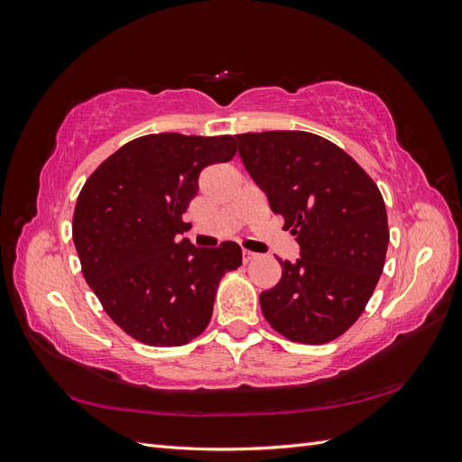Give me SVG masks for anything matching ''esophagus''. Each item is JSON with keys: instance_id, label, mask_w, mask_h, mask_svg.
Masks as SVG:
<instances>
[{"instance_id": "1", "label": "esophagus", "mask_w": 462, "mask_h": 462, "mask_svg": "<svg viewBox=\"0 0 462 462\" xmlns=\"http://www.w3.org/2000/svg\"><path fill=\"white\" fill-rule=\"evenodd\" d=\"M254 258H256L254 253H250V250H243V262L245 263H248L250 260H254Z\"/></svg>"}]
</instances>
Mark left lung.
<instances>
[{
  "label": "left lung",
  "instance_id": "1",
  "mask_svg": "<svg viewBox=\"0 0 462 462\" xmlns=\"http://www.w3.org/2000/svg\"><path fill=\"white\" fill-rule=\"evenodd\" d=\"M239 156L283 216L300 258L282 263L279 283L263 291V318L283 337L324 345L365 312L383 272L389 243L380 189L339 146L304 131L236 134Z\"/></svg>",
  "mask_w": 462,
  "mask_h": 462
}]
</instances>
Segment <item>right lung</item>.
Segmentation results:
<instances>
[{
	"label": "right lung",
	"instance_id": "obj_1",
	"mask_svg": "<svg viewBox=\"0 0 462 462\" xmlns=\"http://www.w3.org/2000/svg\"><path fill=\"white\" fill-rule=\"evenodd\" d=\"M235 152L229 134H146L111 153L82 187L73 216L82 275L133 339L179 346L209 324L221 277L243 262L241 246L197 248L177 235L190 227L183 214L200 171Z\"/></svg>",
	"mask_w": 462,
	"mask_h": 462
}]
</instances>
